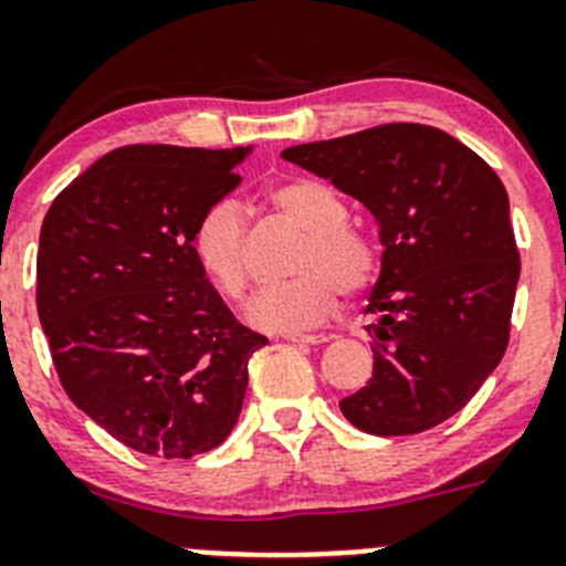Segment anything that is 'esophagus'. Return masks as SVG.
<instances>
[{
  "label": "esophagus",
  "mask_w": 566,
  "mask_h": 566,
  "mask_svg": "<svg viewBox=\"0 0 566 566\" xmlns=\"http://www.w3.org/2000/svg\"><path fill=\"white\" fill-rule=\"evenodd\" d=\"M284 339L295 342V345H325L331 336H325V334H287Z\"/></svg>",
  "instance_id": "34e87169"
}]
</instances>
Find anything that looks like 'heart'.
I'll return each mask as SVG.
<instances>
[{
    "mask_svg": "<svg viewBox=\"0 0 566 566\" xmlns=\"http://www.w3.org/2000/svg\"><path fill=\"white\" fill-rule=\"evenodd\" d=\"M268 205L306 232L295 254L298 279L271 287L249 306L262 331L315 328L334 315L339 295H361L380 273L378 243L347 224V208L334 188L312 177H287L268 188ZM193 256L224 298L243 301L251 287L247 221L238 205L219 202L193 230Z\"/></svg>",
    "mask_w": 566,
    "mask_h": 566,
    "instance_id": "heart-1",
    "label": "heart"
}]
</instances>
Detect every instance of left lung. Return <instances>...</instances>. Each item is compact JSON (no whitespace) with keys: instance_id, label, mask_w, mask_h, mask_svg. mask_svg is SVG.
<instances>
[{"instance_id":"8db88e82","label":"left lung","mask_w":566,"mask_h":566,"mask_svg":"<svg viewBox=\"0 0 566 566\" xmlns=\"http://www.w3.org/2000/svg\"><path fill=\"white\" fill-rule=\"evenodd\" d=\"M380 227L375 373L339 402L369 436H416L468 405L510 345L521 254L501 177L447 130L389 123L282 153Z\"/></svg>"}]
</instances>
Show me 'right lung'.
I'll return each instance as SVG.
<instances>
[{
    "mask_svg": "<svg viewBox=\"0 0 566 566\" xmlns=\"http://www.w3.org/2000/svg\"><path fill=\"white\" fill-rule=\"evenodd\" d=\"M247 153L119 147L62 188L40 227L38 315L62 389L134 452H210L243 408L268 339L227 310L191 241Z\"/></svg>",
    "mask_w": 566,
    "mask_h": 566,
    "instance_id": "add662e5",
    "label": "right lung"
}]
</instances>
